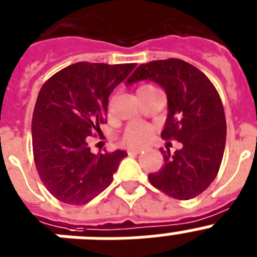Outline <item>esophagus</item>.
<instances>
[{"label":"esophagus","mask_w":257,"mask_h":257,"mask_svg":"<svg viewBox=\"0 0 257 257\" xmlns=\"http://www.w3.org/2000/svg\"><path fill=\"white\" fill-rule=\"evenodd\" d=\"M126 153H128L129 155H137V154L141 153V150H138V149H128Z\"/></svg>","instance_id":"34e87169"}]
</instances>
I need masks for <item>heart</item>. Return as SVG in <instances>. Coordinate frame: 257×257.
Masks as SVG:
<instances>
[{
	"label": "heart",
	"instance_id": "1",
	"mask_svg": "<svg viewBox=\"0 0 257 257\" xmlns=\"http://www.w3.org/2000/svg\"><path fill=\"white\" fill-rule=\"evenodd\" d=\"M153 89L156 88L153 85H141L138 88V93H144V91L153 90ZM151 137H153V128L151 126L142 124V122H131L124 129L121 140L129 147H141L150 141Z\"/></svg>",
	"mask_w": 257,
	"mask_h": 257
}]
</instances>
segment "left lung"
Returning <instances> with one entry per match:
<instances>
[{
  "instance_id": "8db88e82",
  "label": "left lung",
  "mask_w": 257,
  "mask_h": 257,
  "mask_svg": "<svg viewBox=\"0 0 257 257\" xmlns=\"http://www.w3.org/2000/svg\"><path fill=\"white\" fill-rule=\"evenodd\" d=\"M153 80L164 88L168 116L163 140H176L182 149L160 150L164 164L149 181L171 198H195L212 184L221 166L226 140V120L218 91L193 64L169 58L141 64L128 84Z\"/></svg>"
}]
</instances>
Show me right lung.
<instances>
[{"instance_id":"right-lung-1","label":"right lung","mask_w":257,"mask_h":257,"mask_svg":"<svg viewBox=\"0 0 257 257\" xmlns=\"http://www.w3.org/2000/svg\"><path fill=\"white\" fill-rule=\"evenodd\" d=\"M137 66L79 62L42 85L32 116L33 159L58 200L81 206L112 182L126 153L91 154L88 140L106 122L111 91Z\"/></svg>"}]
</instances>
